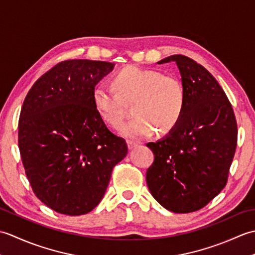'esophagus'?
<instances>
[{"label": "esophagus", "instance_id": "1", "mask_svg": "<svg viewBox=\"0 0 255 255\" xmlns=\"http://www.w3.org/2000/svg\"><path fill=\"white\" fill-rule=\"evenodd\" d=\"M128 148H129V150H131V149H133V148H136L137 145H138V143L137 142H134V141H131V140H128Z\"/></svg>", "mask_w": 255, "mask_h": 255}]
</instances>
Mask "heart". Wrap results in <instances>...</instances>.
Listing matches in <instances>:
<instances>
[{"label":"heart","instance_id":"1","mask_svg":"<svg viewBox=\"0 0 255 255\" xmlns=\"http://www.w3.org/2000/svg\"><path fill=\"white\" fill-rule=\"evenodd\" d=\"M114 90L97 84L92 92L96 112L108 126L116 128L126 115L125 102H133L131 121L119 128L123 136L141 139L156 130L169 133L180 123L185 108V91L182 82L173 75L152 69L128 66L113 79Z\"/></svg>","mask_w":255,"mask_h":255}]
</instances>
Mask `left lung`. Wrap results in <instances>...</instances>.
<instances>
[{"label": "left lung", "mask_w": 255, "mask_h": 255, "mask_svg": "<svg viewBox=\"0 0 255 255\" xmlns=\"http://www.w3.org/2000/svg\"><path fill=\"white\" fill-rule=\"evenodd\" d=\"M185 91L177 126L163 139L148 142L154 154L147 184L156 202L178 214L205 207L223 191L234 160L238 126L234 108L213 75L193 59L174 55Z\"/></svg>", "instance_id": "1"}]
</instances>
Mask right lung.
Here are the masks:
<instances>
[{"instance_id":"add662e5","label":"right lung","mask_w":255,"mask_h":255,"mask_svg":"<svg viewBox=\"0 0 255 255\" xmlns=\"http://www.w3.org/2000/svg\"><path fill=\"white\" fill-rule=\"evenodd\" d=\"M105 61L57 63L27 93L18 148L32 192L59 214L80 216L100 204L112 171L128 152L96 112L92 92L113 70Z\"/></svg>"}]
</instances>
